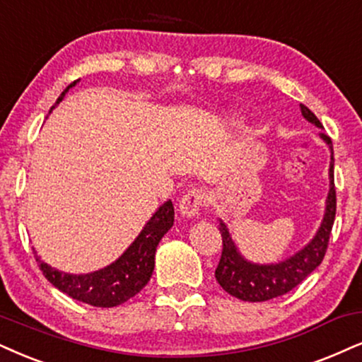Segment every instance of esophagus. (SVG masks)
I'll return each mask as SVG.
<instances>
[{
	"label": "esophagus",
	"mask_w": 362,
	"mask_h": 362,
	"mask_svg": "<svg viewBox=\"0 0 362 362\" xmlns=\"http://www.w3.org/2000/svg\"><path fill=\"white\" fill-rule=\"evenodd\" d=\"M209 195L205 194V190L202 189H190L187 194L182 197L180 200V214L185 215V217H194L200 212V209L205 207L207 204Z\"/></svg>",
	"instance_id": "1"
}]
</instances>
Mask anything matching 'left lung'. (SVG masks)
Instances as JSON below:
<instances>
[{
    "label": "left lung",
    "mask_w": 362,
    "mask_h": 362,
    "mask_svg": "<svg viewBox=\"0 0 362 362\" xmlns=\"http://www.w3.org/2000/svg\"><path fill=\"white\" fill-rule=\"evenodd\" d=\"M300 112H303L305 120L322 128L319 118L305 105H300ZM321 136L331 148V168H329L331 190L327 195L326 215H324L321 228L309 245H305L300 252L292 255L291 259L284 260V262L271 265L250 264L237 252V247L232 242V237L228 235L227 227L221 222L222 255L217 269H215V279L223 291L237 297V299L247 300V303H264V300L287 294L322 262L324 255L327 252L334 218H336V187H334L332 140L322 132Z\"/></svg>",
    "instance_id": "left-lung-1"
}]
</instances>
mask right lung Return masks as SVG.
Returning <instances> with one entry per match:
<instances>
[{"instance_id": "add662e5", "label": "right lung", "mask_w": 362, "mask_h": 362, "mask_svg": "<svg viewBox=\"0 0 362 362\" xmlns=\"http://www.w3.org/2000/svg\"><path fill=\"white\" fill-rule=\"evenodd\" d=\"M76 81L78 80H75L63 90V93L57 100V105L62 102L66 91L75 86ZM172 226L173 204L168 200L153 214L140 235L120 259L102 271L86 274V276L58 272L57 269H52L43 260H40L38 255H36V262H38L43 276L71 299L95 305V308H115V305L127 303L130 297L136 296L147 286L153 272L155 250H157L158 242L170 230Z\"/></svg>"}]
</instances>
